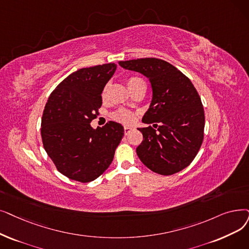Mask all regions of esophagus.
Returning <instances> with one entry per match:
<instances>
[{
    "mask_svg": "<svg viewBox=\"0 0 249 249\" xmlns=\"http://www.w3.org/2000/svg\"><path fill=\"white\" fill-rule=\"evenodd\" d=\"M132 129H133L132 127H129V126H125V127H124V133H125V134L127 135V134H128L129 132H130V131L132 130Z\"/></svg>",
    "mask_w": 249,
    "mask_h": 249,
    "instance_id": "1",
    "label": "esophagus"
}]
</instances>
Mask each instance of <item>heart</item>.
<instances>
[{"instance_id":"b5f03b06","label":"heart","mask_w":249,"mask_h":249,"mask_svg":"<svg viewBox=\"0 0 249 249\" xmlns=\"http://www.w3.org/2000/svg\"><path fill=\"white\" fill-rule=\"evenodd\" d=\"M127 86H128L129 90L132 92L133 90H135L137 89L145 88V82L142 78L137 77V76H132V77H129L127 79ZM107 89L106 88L103 91L104 98L107 95ZM113 117L115 120L121 122V123H124V124H130L134 121V115L127 110H118L117 112L114 113Z\"/></svg>"}]
</instances>
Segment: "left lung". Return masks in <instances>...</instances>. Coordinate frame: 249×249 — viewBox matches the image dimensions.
Returning <instances> with one entry per match:
<instances>
[{
    "label": "left lung",
    "instance_id": "obj_1",
    "mask_svg": "<svg viewBox=\"0 0 249 249\" xmlns=\"http://www.w3.org/2000/svg\"><path fill=\"white\" fill-rule=\"evenodd\" d=\"M124 69L143 74L153 89V100L138 128L143 140L136 153L153 172L173 175L196 157L203 140L204 111L200 96L190 79L172 64L157 58L120 61Z\"/></svg>",
    "mask_w": 249,
    "mask_h": 249
}]
</instances>
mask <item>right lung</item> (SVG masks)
I'll return each instance as SVG.
<instances>
[{
  "label": "right lung",
  "mask_w": 249,
  "mask_h": 249,
  "mask_svg": "<svg viewBox=\"0 0 249 249\" xmlns=\"http://www.w3.org/2000/svg\"><path fill=\"white\" fill-rule=\"evenodd\" d=\"M115 63L82 68L65 78L49 96L41 117V139L61 174L88 183L109 168L124 136L121 124L110 121L93 129L102 92L115 73Z\"/></svg>",
  "instance_id": "add662e5"
}]
</instances>
